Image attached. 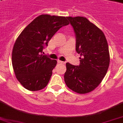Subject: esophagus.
<instances>
[{
  "instance_id": "34e87169",
  "label": "esophagus",
  "mask_w": 123,
  "mask_h": 123,
  "mask_svg": "<svg viewBox=\"0 0 123 123\" xmlns=\"http://www.w3.org/2000/svg\"><path fill=\"white\" fill-rule=\"evenodd\" d=\"M57 62H58V63H60V64H64V63H65L64 62L61 61H59V60H58V61H57Z\"/></svg>"
}]
</instances>
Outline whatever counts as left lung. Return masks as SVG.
Masks as SVG:
<instances>
[{"instance_id":"8db88e82","label":"left lung","mask_w":123,"mask_h":123,"mask_svg":"<svg viewBox=\"0 0 123 123\" xmlns=\"http://www.w3.org/2000/svg\"><path fill=\"white\" fill-rule=\"evenodd\" d=\"M75 34V51L80 54V64L67 62L64 81L67 87L85 94L98 86L110 64L108 44L103 32L83 17H67Z\"/></svg>"}]
</instances>
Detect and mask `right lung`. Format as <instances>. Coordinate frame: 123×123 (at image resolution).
<instances>
[{
  "instance_id": "1",
  "label": "right lung",
  "mask_w": 123,
  "mask_h": 123,
  "mask_svg": "<svg viewBox=\"0 0 123 123\" xmlns=\"http://www.w3.org/2000/svg\"><path fill=\"white\" fill-rule=\"evenodd\" d=\"M68 24L65 17L41 15L20 34L12 59L15 76L25 89L36 91L47 86L57 62L42 54L43 49L55 34Z\"/></svg>"
}]
</instances>
